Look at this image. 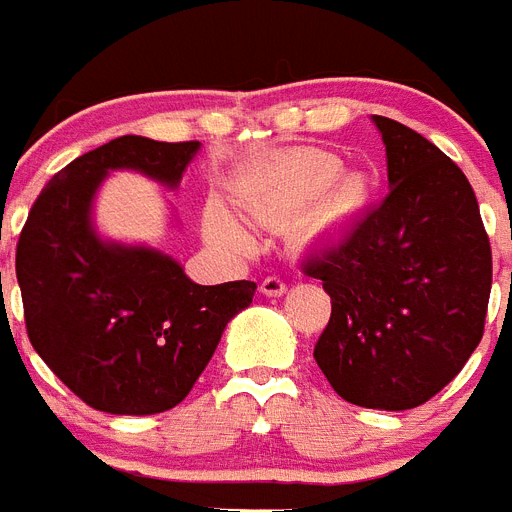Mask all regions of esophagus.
Instances as JSON below:
<instances>
[{"mask_svg":"<svg viewBox=\"0 0 512 512\" xmlns=\"http://www.w3.org/2000/svg\"><path fill=\"white\" fill-rule=\"evenodd\" d=\"M261 292H264L266 297H282L284 292H287V282H284L282 277H266L264 282H261Z\"/></svg>","mask_w":512,"mask_h":512,"instance_id":"1","label":"esophagus"}]
</instances>
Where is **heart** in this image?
Listing matches in <instances>:
<instances>
[{"instance_id":"heart-1","label":"heart","mask_w":512,"mask_h":512,"mask_svg":"<svg viewBox=\"0 0 512 512\" xmlns=\"http://www.w3.org/2000/svg\"><path fill=\"white\" fill-rule=\"evenodd\" d=\"M341 171L343 161L336 153L320 151V148L297 151L266 171L259 182L248 189L243 205L256 217H282L302 210L328 191V195L324 193L320 215L328 220L348 215L364 207L366 187L356 176H348L330 188L329 184L336 182ZM205 230L210 238L230 243V246H243L248 241L241 223L220 202H210L205 207Z\"/></svg>"}]
</instances>
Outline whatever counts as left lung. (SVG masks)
<instances>
[{
  "label": "left lung",
  "mask_w": 512,
  "mask_h": 512,
  "mask_svg": "<svg viewBox=\"0 0 512 512\" xmlns=\"http://www.w3.org/2000/svg\"><path fill=\"white\" fill-rule=\"evenodd\" d=\"M372 120L390 194L302 264L330 295L312 356L346 402L410 410L482 341L492 251L464 171L402 122Z\"/></svg>",
  "instance_id": "left-lung-1"
}]
</instances>
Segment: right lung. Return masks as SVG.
I'll use <instances>...</instances> for the list:
<instances>
[{"label":"right lung","instance_id":"right-lung-1","mask_svg":"<svg viewBox=\"0 0 512 512\" xmlns=\"http://www.w3.org/2000/svg\"><path fill=\"white\" fill-rule=\"evenodd\" d=\"M200 140L122 135L71 161L38 194L17 241V282L30 343L76 397L112 415H153L189 395L225 325L256 284H194L171 256L102 241L99 184L130 169L174 189Z\"/></svg>","mask_w":512,"mask_h":512}]
</instances>
